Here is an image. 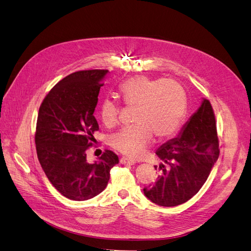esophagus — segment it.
<instances>
[{"instance_id":"34e87169","label":"esophagus","mask_w":251,"mask_h":251,"mask_svg":"<svg viewBox=\"0 0 251 251\" xmlns=\"http://www.w3.org/2000/svg\"><path fill=\"white\" fill-rule=\"evenodd\" d=\"M120 163L122 164V165H134V164H135V160L123 156L122 158L120 159Z\"/></svg>"}]
</instances>
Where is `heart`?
I'll return each mask as SVG.
<instances>
[{
    "mask_svg": "<svg viewBox=\"0 0 251 251\" xmlns=\"http://www.w3.org/2000/svg\"><path fill=\"white\" fill-rule=\"evenodd\" d=\"M119 93L127 106L136 107L135 125L111 135L110 146L130 157H140L153 141L171 136L180 127L187 114V93L173 79L130 77L120 84ZM120 108L116 101L105 98L100 106V119L105 126H115Z\"/></svg>",
    "mask_w": 251,
    "mask_h": 251,
    "instance_id": "b5f03b06",
    "label": "heart"
}]
</instances>
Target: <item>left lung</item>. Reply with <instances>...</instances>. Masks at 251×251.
Returning <instances> with one entry per match:
<instances>
[{
	"label": "left lung",
	"instance_id": "left-lung-1",
	"mask_svg": "<svg viewBox=\"0 0 251 251\" xmlns=\"http://www.w3.org/2000/svg\"><path fill=\"white\" fill-rule=\"evenodd\" d=\"M219 153L214 110L211 102L203 99L179 134L156 150L161 159L159 174L144 188L145 196L160 206L184 203L204 184Z\"/></svg>",
	"mask_w": 251,
	"mask_h": 251
}]
</instances>
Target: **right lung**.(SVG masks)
Returning a JSON list of instances; mask_svg holds the SVG:
<instances>
[{"label": "right lung", "mask_w": 251, "mask_h": 251, "mask_svg": "<svg viewBox=\"0 0 251 251\" xmlns=\"http://www.w3.org/2000/svg\"><path fill=\"white\" fill-rule=\"evenodd\" d=\"M107 70L72 73L56 84L40 105L35 145L37 157L48 179L71 200L91 199L104 191L110 169L119 157L105 150L94 164L86 150L99 130L94 111Z\"/></svg>", "instance_id": "1"}]
</instances>
